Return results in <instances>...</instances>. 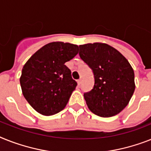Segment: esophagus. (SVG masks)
Wrapping results in <instances>:
<instances>
[{"label": "esophagus", "mask_w": 151, "mask_h": 151, "mask_svg": "<svg viewBox=\"0 0 151 151\" xmlns=\"http://www.w3.org/2000/svg\"><path fill=\"white\" fill-rule=\"evenodd\" d=\"M81 83H82V79H81V78H79V79H78V84L80 85Z\"/></svg>", "instance_id": "34e87169"}]
</instances>
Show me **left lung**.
Wrapping results in <instances>:
<instances>
[{"label":"left lung","instance_id":"obj_1","mask_svg":"<svg viewBox=\"0 0 151 151\" xmlns=\"http://www.w3.org/2000/svg\"><path fill=\"white\" fill-rule=\"evenodd\" d=\"M79 56L93 72V89L84 93L89 110L110 117L128 105L135 90L134 69L123 55L105 43L79 45Z\"/></svg>","mask_w":151,"mask_h":151}]
</instances>
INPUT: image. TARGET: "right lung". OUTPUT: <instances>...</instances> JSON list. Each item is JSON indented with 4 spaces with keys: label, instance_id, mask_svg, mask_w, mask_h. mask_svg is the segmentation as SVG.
<instances>
[{
    "label": "right lung",
    "instance_id": "right-lung-1",
    "mask_svg": "<svg viewBox=\"0 0 151 151\" xmlns=\"http://www.w3.org/2000/svg\"><path fill=\"white\" fill-rule=\"evenodd\" d=\"M78 52L76 45L51 42L37 51L23 66L20 78L22 93L40 114L54 115L67 105L77 83L65 63Z\"/></svg>",
    "mask_w": 151,
    "mask_h": 151
}]
</instances>
